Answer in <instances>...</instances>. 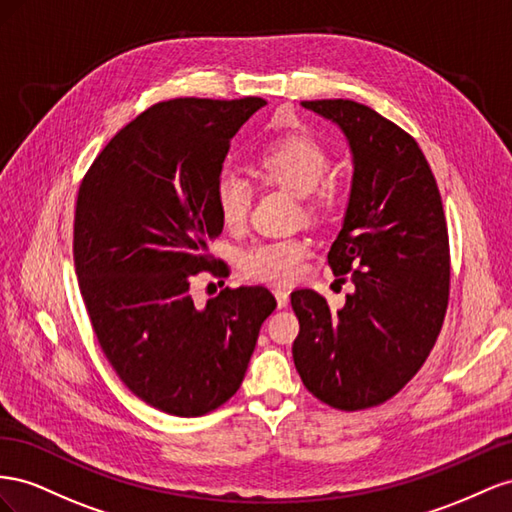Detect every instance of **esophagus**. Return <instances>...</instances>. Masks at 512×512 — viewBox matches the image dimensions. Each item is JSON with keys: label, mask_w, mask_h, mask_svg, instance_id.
<instances>
[{"label": "esophagus", "mask_w": 512, "mask_h": 512, "mask_svg": "<svg viewBox=\"0 0 512 512\" xmlns=\"http://www.w3.org/2000/svg\"><path fill=\"white\" fill-rule=\"evenodd\" d=\"M274 298H276V304H279V309H285V306L289 304V291L276 287L274 289Z\"/></svg>", "instance_id": "1"}]
</instances>
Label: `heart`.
I'll return each instance as SVG.
<instances>
[{
	"label": "heart",
	"mask_w": 512,
	"mask_h": 512,
	"mask_svg": "<svg viewBox=\"0 0 512 512\" xmlns=\"http://www.w3.org/2000/svg\"><path fill=\"white\" fill-rule=\"evenodd\" d=\"M257 175L281 186L304 203V216H324L332 203V186L326 182L330 154L324 145L306 135L285 137L266 145L255 158ZM214 203L227 229L246 225L253 206V186L236 171H223L214 184ZM304 244L300 240L257 242L242 253V270L253 279L287 283L300 274Z\"/></svg>",
	"instance_id": "obj_1"
}]
</instances>
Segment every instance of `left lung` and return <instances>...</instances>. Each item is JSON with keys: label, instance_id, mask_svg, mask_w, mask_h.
Masks as SVG:
<instances>
[{"label": "left lung", "instance_id": "1", "mask_svg": "<svg viewBox=\"0 0 512 512\" xmlns=\"http://www.w3.org/2000/svg\"><path fill=\"white\" fill-rule=\"evenodd\" d=\"M341 128L352 188L328 264L354 291L330 309L313 289L291 294L300 332L291 347L304 386L345 412L394 397L429 358L442 330L448 229L433 171L397 124L354 100H304Z\"/></svg>", "mask_w": 512, "mask_h": 512}]
</instances>
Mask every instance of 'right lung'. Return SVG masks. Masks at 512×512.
Returning <instances> with one entry per match:
<instances>
[{
	"instance_id": "obj_1",
	"label": "right lung",
	"mask_w": 512,
	"mask_h": 512,
	"mask_svg": "<svg viewBox=\"0 0 512 512\" xmlns=\"http://www.w3.org/2000/svg\"><path fill=\"white\" fill-rule=\"evenodd\" d=\"M266 105L158 102L107 143L79 188L75 268L98 343L126 388L171 416H203L238 392L276 309L259 285L225 287L206 306L191 296L193 276L216 264L214 184L229 143Z\"/></svg>"
}]
</instances>
